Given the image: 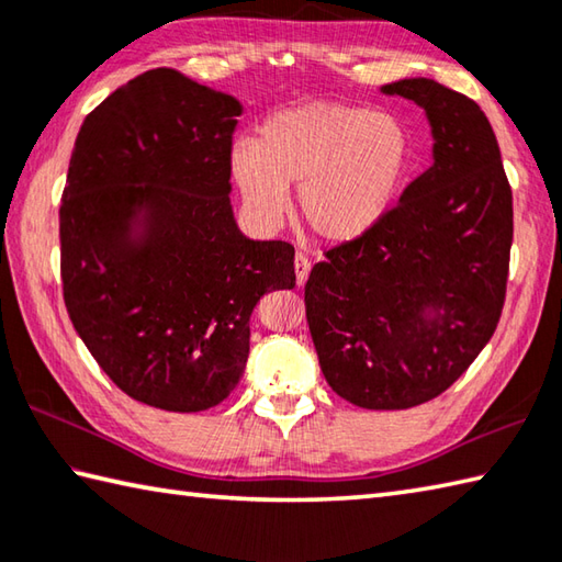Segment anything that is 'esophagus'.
Segmentation results:
<instances>
[{"label":"esophagus","instance_id":"1","mask_svg":"<svg viewBox=\"0 0 562 562\" xmlns=\"http://www.w3.org/2000/svg\"><path fill=\"white\" fill-rule=\"evenodd\" d=\"M293 269H295V281H299V285H303L305 281H308V273H311V259L305 257V254H295V259H293Z\"/></svg>","mask_w":562,"mask_h":562}]
</instances>
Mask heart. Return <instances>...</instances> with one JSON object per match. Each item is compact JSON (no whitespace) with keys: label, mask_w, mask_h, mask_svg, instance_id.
<instances>
[{"label":"heart","mask_w":562,"mask_h":562,"mask_svg":"<svg viewBox=\"0 0 562 562\" xmlns=\"http://www.w3.org/2000/svg\"><path fill=\"white\" fill-rule=\"evenodd\" d=\"M413 136L391 112L345 102H308L271 114L257 144L237 142L232 176L261 220L281 217L285 188L315 237L349 241L389 213L413 166Z\"/></svg>","instance_id":"obj_1"}]
</instances>
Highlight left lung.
Returning a JSON list of instances; mask_svg holds the SVG:
<instances>
[{
	"label": "left lung",
	"mask_w": 562,
	"mask_h": 562,
	"mask_svg": "<svg viewBox=\"0 0 562 562\" xmlns=\"http://www.w3.org/2000/svg\"><path fill=\"white\" fill-rule=\"evenodd\" d=\"M426 110L436 161L367 235L323 251L305 321L337 396L401 411L440 396L490 342L509 279L514 205L480 104L428 78L384 85ZM439 313L425 317V308Z\"/></svg>",
	"instance_id": "1"
}]
</instances>
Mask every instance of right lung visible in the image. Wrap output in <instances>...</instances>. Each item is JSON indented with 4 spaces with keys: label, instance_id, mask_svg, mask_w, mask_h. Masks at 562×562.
Masks as SVG:
<instances>
[{
    "label": "right lung",
    "instance_id": "add662e5",
    "mask_svg": "<svg viewBox=\"0 0 562 562\" xmlns=\"http://www.w3.org/2000/svg\"><path fill=\"white\" fill-rule=\"evenodd\" d=\"M239 102L173 68L116 88L80 126L60 203V281L72 325L116 386L195 413L245 374L249 315L293 289V245L239 235L229 205ZM150 210L142 246L136 206Z\"/></svg>",
    "mask_w": 562,
    "mask_h": 562
}]
</instances>
